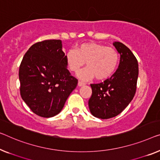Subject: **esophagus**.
<instances>
[{
  "instance_id": "obj_1",
  "label": "esophagus",
  "mask_w": 160,
  "mask_h": 160,
  "mask_svg": "<svg viewBox=\"0 0 160 160\" xmlns=\"http://www.w3.org/2000/svg\"><path fill=\"white\" fill-rule=\"evenodd\" d=\"M85 85V82H81V81H79V82H78V86H82V85Z\"/></svg>"
}]
</instances>
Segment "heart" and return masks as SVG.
<instances>
[{"label": "heart", "mask_w": 160, "mask_h": 160, "mask_svg": "<svg viewBox=\"0 0 160 160\" xmlns=\"http://www.w3.org/2000/svg\"><path fill=\"white\" fill-rule=\"evenodd\" d=\"M66 63L73 72H78L86 64L85 68L78 74L82 80H90L95 77L98 80H106L113 75L118 63V54L115 49L95 42L80 44L76 50L67 52Z\"/></svg>", "instance_id": "obj_1"}]
</instances>
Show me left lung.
<instances>
[{"instance_id":"1","label":"left lung","mask_w":160,"mask_h":160,"mask_svg":"<svg viewBox=\"0 0 160 160\" xmlns=\"http://www.w3.org/2000/svg\"><path fill=\"white\" fill-rule=\"evenodd\" d=\"M113 46L120 54L118 68L110 78L98 84H90L92 95L88 101L95 117L108 119L121 113L132 101L139 75L137 59L132 51L119 42Z\"/></svg>"}]
</instances>
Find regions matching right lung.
<instances>
[{
    "mask_svg": "<svg viewBox=\"0 0 160 160\" xmlns=\"http://www.w3.org/2000/svg\"><path fill=\"white\" fill-rule=\"evenodd\" d=\"M65 56L61 40H44L33 44L21 61V98L41 117L57 115L77 87L78 80L67 68Z\"/></svg>",
    "mask_w": 160,
    "mask_h": 160,
    "instance_id": "obj_1",
    "label": "right lung"
}]
</instances>
